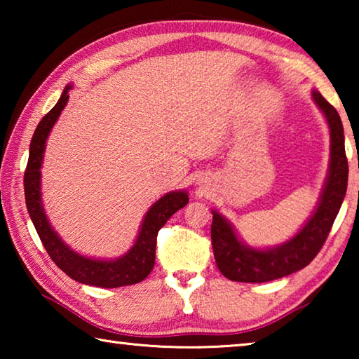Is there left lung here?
<instances>
[{"mask_svg": "<svg viewBox=\"0 0 359 359\" xmlns=\"http://www.w3.org/2000/svg\"><path fill=\"white\" fill-rule=\"evenodd\" d=\"M331 130V165L320 204L311 220L287 244L271 250L245 247L224 218L212 212L210 238L214 257L222 274L234 282L261 283L293 274L317 257L330 236L332 223L345 198L348 161L344 145V126L336 109L318 92L312 93Z\"/></svg>", "mask_w": 359, "mask_h": 359, "instance_id": "8db88e82", "label": "left lung"}]
</instances>
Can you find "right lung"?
Returning <instances> with one entry per match:
<instances>
[{
    "mask_svg": "<svg viewBox=\"0 0 359 359\" xmlns=\"http://www.w3.org/2000/svg\"><path fill=\"white\" fill-rule=\"evenodd\" d=\"M71 87H66L62 98L48 111L39 121L38 128L29 144L28 165L23 175L25 185V201L28 214L38 231L42 245L60 269L66 276L74 278L76 282L85 285H93L100 288H117L142 282L150 274L155 264L156 236L169 218L179 209L185 208L188 203V194L185 191L168 193L151 205L145 215L141 233L137 236L136 244L131 250L115 261H98L92 258H83L71 250L63 241L58 238L55 231L48 224L44 209L41 204V165L44 155L46 139L50 133L53 123L68 102V92Z\"/></svg>",
    "mask_w": 359,
    "mask_h": 359,
    "instance_id": "right-lung-1",
    "label": "right lung"
}]
</instances>
